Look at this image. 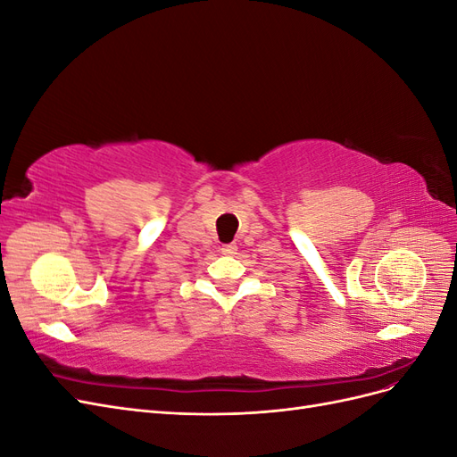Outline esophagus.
<instances>
[{"label": "esophagus", "mask_w": 457, "mask_h": 457, "mask_svg": "<svg viewBox=\"0 0 457 457\" xmlns=\"http://www.w3.org/2000/svg\"><path fill=\"white\" fill-rule=\"evenodd\" d=\"M237 252H238V245L237 244L220 245V253H223V255H237Z\"/></svg>", "instance_id": "obj_1"}]
</instances>
